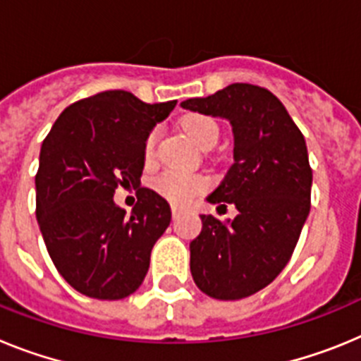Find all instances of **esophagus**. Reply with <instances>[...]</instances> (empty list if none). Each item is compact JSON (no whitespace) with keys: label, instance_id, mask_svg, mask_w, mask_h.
<instances>
[{"label":"esophagus","instance_id":"obj_1","mask_svg":"<svg viewBox=\"0 0 361 361\" xmlns=\"http://www.w3.org/2000/svg\"><path fill=\"white\" fill-rule=\"evenodd\" d=\"M171 213H173V219H178V216L186 213V208H180V206H171Z\"/></svg>","mask_w":361,"mask_h":361}]
</instances>
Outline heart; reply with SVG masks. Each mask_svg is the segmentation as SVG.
I'll return each mask as SVG.
<instances>
[{
  "label": "heart",
  "instance_id": "heart-1",
  "mask_svg": "<svg viewBox=\"0 0 361 361\" xmlns=\"http://www.w3.org/2000/svg\"><path fill=\"white\" fill-rule=\"evenodd\" d=\"M183 128L199 148L219 139V124L212 117L202 116V114H191V116L184 117ZM157 139L159 130L155 128L148 135L145 145V157L148 161L155 155ZM206 186H208V178L199 173H188V171L168 170L155 178V188L159 193L177 204L190 202L193 197L199 195L200 191L206 190Z\"/></svg>",
  "mask_w": 361,
  "mask_h": 361
}]
</instances>
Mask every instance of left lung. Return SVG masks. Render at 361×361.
<instances>
[{"label":"left lung","mask_w":361,"mask_h":361,"mask_svg":"<svg viewBox=\"0 0 361 361\" xmlns=\"http://www.w3.org/2000/svg\"><path fill=\"white\" fill-rule=\"evenodd\" d=\"M180 106L231 124L233 164L206 200L238 212L233 220L200 215L202 231L190 244L191 276L212 298H245L280 275L307 220L312 171L305 139L275 95L247 82Z\"/></svg>","instance_id":"left-lung-1"}]
</instances>
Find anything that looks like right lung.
Instances as JSON below:
<instances>
[{"mask_svg": "<svg viewBox=\"0 0 361 361\" xmlns=\"http://www.w3.org/2000/svg\"><path fill=\"white\" fill-rule=\"evenodd\" d=\"M175 104L101 92L70 104L43 141L37 224L59 275L81 295L126 298L148 273L171 209L159 193L141 188L145 145ZM119 185L140 186L142 199L130 217L113 202Z\"/></svg>", "mask_w": 361, "mask_h": 361, "instance_id": "right-lung-1", "label": "right lung"}]
</instances>
